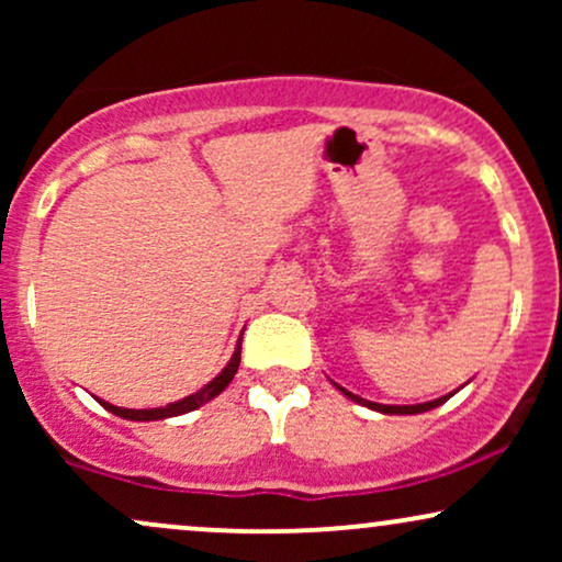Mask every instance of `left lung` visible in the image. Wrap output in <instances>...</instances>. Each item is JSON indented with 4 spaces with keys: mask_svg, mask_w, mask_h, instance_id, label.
<instances>
[{
    "mask_svg": "<svg viewBox=\"0 0 562 562\" xmlns=\"http://www.w3.org/2000/svg\"><path fill=\"white\" fill-rule=\"evenodd\" d=\"M335 389L338 391H344L348 398H353V402L357 404H364V406H370V409H375V412H383V415H420V412H428V409H434V406H438V404H443L447 402V398L451 396H441V398H436V402H425V404H412V406H391V404H378V402H367V398H362V396H353L351 391H346V389H340L338 383H335Z\"/></svg>",
    "mask_w": 562,
    "mask_h": 562,
    "instance_id": "8db88e82",
    "label": "left lung"
}]
</instances>
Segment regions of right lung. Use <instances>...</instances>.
I'll return each instance as SVG.
<instances>
[{
    "label": "right lung",
    "instance_id": "1",
    "mask_svg": "<svg viewBox=\"0 0 562 562\" xmlns=\"http://www.w3.org/2000/svg\"><path fill=\"white\" fill-rule=\"evenodd\" d=\"M240 344H243V335L240 340H237V348L235 353H232L229 364L224 367L218 375L211 380L209 385H203L198 393H190V396H184L182 402H173V404H166V406H156V409H124V406H113L108 402H102V398H97L102 406H105L108 412H113V415L124 417V420H137V423H147V420H166V417H179V415H187V412L198 409V406H203L205 402H211V398L218 396L227 385L232 383V378H235L237 367H240Z\"/></svg>",
    "mask_w": 562,
    "mask_h": 562
}]
</instances>
